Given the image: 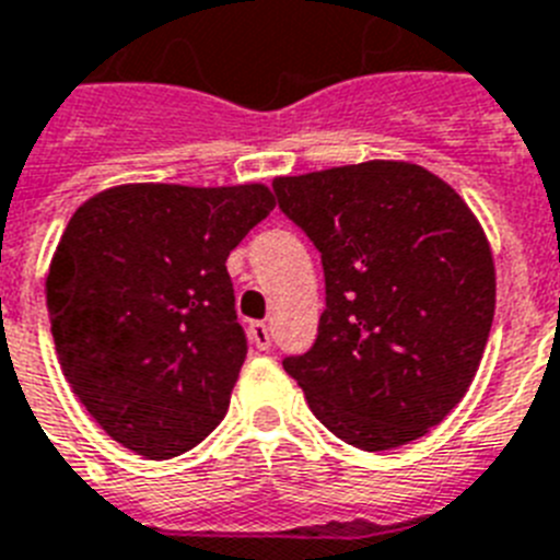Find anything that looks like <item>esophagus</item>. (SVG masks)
I'll return each instance as SVG.
<instances>
[{"label": "esophagus", "instance_id": "obj_1", "mask_svg": "<svg viewBox=\"0 0 560 560\" xmlns=\"http://www.w3.org/2000/svg\"><path fill=\"white\" fill-rule=\"evenodd\" d=\"M248 339L255 342V348H260V351H266V348L271 346V331L266 323H252L248 326Z\"/></svg>", "mask_w": 560, "mask_h": 560}]
</instances>
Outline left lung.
<instances>
[{
  "label": "left lung",
  "instance_id": "obj_1",
  "mask_svg": "<svg viewBox=\"0 0 560 560\" xmlns=\"http://www.w3.org/2000/svg\"><path fill=\"white\" fill-rule=\"evenodd\" d=\"M323 255L317 339L283 368L314 417L376 453L424 436L470 388L495 312L487 234L462 195L408 161L275 178Z\"/></svg>",
  "mask_w": 560,
  "mask_h": 560
}]
</instances>
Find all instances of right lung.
Wrapping results in <instances>:
<instances>
[{
	"instance_id": "right-lung-1",
	"label": "right lung",
	"mask_w": 560,
	"mask_h": 560,
	"mask_svg": "<svg viewBox=\"0 0 560 560\" xmlns=\"http://www.w3.org/2000/svg\"><path fill=\"white\" fill-rule=\"evenodd\" d=\"M275 209L266 184H121L84 200L45 280L56 357L107 436L192 451L246 360L226 257Z\"/></svg>"
}]
</instances>
